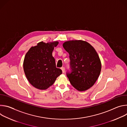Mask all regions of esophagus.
Masks as SVG:
<instances>
[{"label":"esophagus","mask_w":127,"mask_h":127,"mask_svg":"<svg viewBox=\"0 0 127 127\" xmlns=\"http://www.w3.org/2000/svg\"><path fill=\"white\" fill-rule=\"evenodd\" d=\"M61 69V70L62 71L63 73H64V72H65V68L64 67H62Z\"/></svg>","instance_id":"esophagus-1"}]
</instances>
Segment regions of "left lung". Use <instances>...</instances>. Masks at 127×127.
Returning <instances> with one entry per match:
<instances>
[{
  "instance_id": "left-lung-1",
  "label": "left lung",
  "mask_w": 127,
  "mask_h": 127,
  "mask_svg": "<svg viewBox=\"0 0 127 127\" xmlns=\"http://www.w3.org/2000/svg\"><path fill=\"white\" fill-rule=\"evenodd\" d=\"M63 46L69 54L71 72L67 76L70 83L78 91H85L99 76L101 64L98 54L91 45L82 40L66 41Z\"/></svg>"
}]
</instances>
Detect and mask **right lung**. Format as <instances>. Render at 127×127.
<instances>
[{"label": "right lung", "instance_id": "obj_1", "mask_svg": "<svg viewBox=\"0 0 127 127\" xmlns=\"http://www.w3.org/2000/svg\"><path fill=\"white\" fill-rule=\"evenodd\" d=\"M59 44L58 41L39 42L32 47L26 53L23 67L26 76L34 87L45 90L52 85L62 73L56 68L52 52Z\"/></svg>", "mask_w": 127, "mask_h": 127}]
</instances>
